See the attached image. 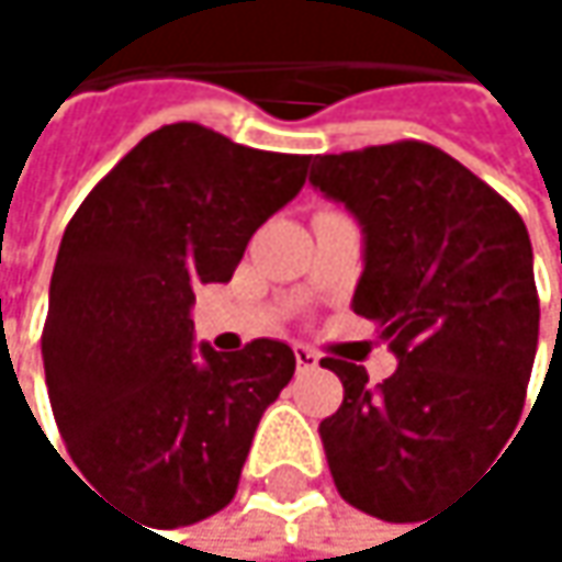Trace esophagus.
Instances as JSON below:
<instances>
[{
	"label": "esophagus",
	"mask_w": 562,
	"mask_h": 562,
	"mask_svg": "<svg viewBox=\"0 0 562 562\" xmlns=\"http://www.w3.org/2000/svg\"><path fill=\"white\" fill-rule=\"evenodd\" d=\"M318 361H322V358H318L312 348H305V345H299V348H295V368H299L302 374L315 371V368H318Z\"/></svg>",
	"instance_id": "34e87169"
}]
</instances>
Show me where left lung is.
Here are the masks:
<instances>
[{
  "instance_id": "left-lung-1",
  "label": "left lung",
  "mask_w": 562,
  "mask_h": 562,
  "mask_svg": "<svg viewBox=\"0 0 562 562\" xmlns=\"http://www.w3.org/2000/svg\"><path fill=\"white\" fill-rule=\"evenodd\" d=\"M308 181L361 221L355 312L400 361L371 387L325 358L345 400L318 432L338 495L400 524L495 459L520 419L540 328L530 237L492 184L419 139L318 156Z\"/></svg>"
}]
</instances>
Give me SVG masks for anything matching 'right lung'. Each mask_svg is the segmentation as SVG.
Wrapping results in <instances>:
<instances>
[{
	"label": "right lung",
	"instance_id": "obj_1",
	"mask_svg": "<svg viewBox=\"0 0 562 562\" xmlns=\"http://www.w3.org/2000/svg\"><path fill=\"white\" fill-rule=\"evenodd\" d=\"M312 156L237 146L201 123L149 133L70 217L42 331L45 381L74 465L149 527L231 505L289 345H191L194 285L234 277Z\"/></svg>",
	"mask_w": 562,
	"mask_h": 562
}]
</instances>
